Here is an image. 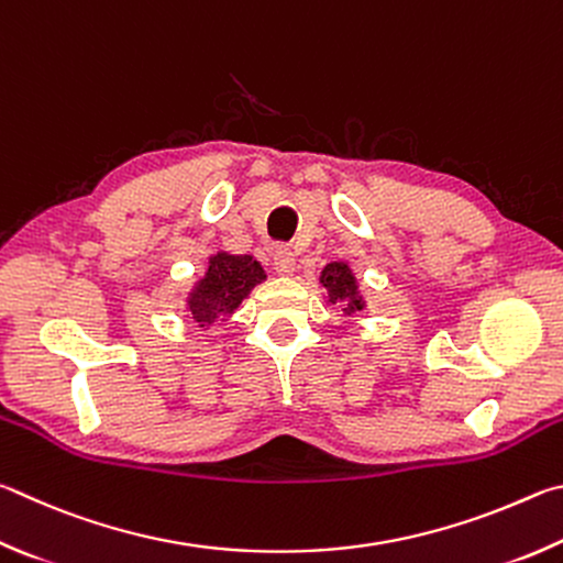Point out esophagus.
Here are the masks:
<instances>
[{"label": "esophagus", "mask_w": 563, "mask_h": 563, "mask_svg": "<svg viewBox=\"0 0 563 563\" xmlns=\"http://www.w3.org/2000/svg\"><path fill=\"white\" fill-rule=\"evenodd\" d=\"M272 260H274V269L279 272V274H284V276L297 269V260H294V252L289 250V246H284V244L276 246L274 254H272Z\"/></svg>", "instance_id": "obj_1"}]
</instances>
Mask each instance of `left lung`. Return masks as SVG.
<instances>
[{"mask_svg": "<svg viewBox=\"0 0 563 563\" xmlns=\"http://www.w3.org/2000/svg\"><path fill=\"white\" fill-rule=\"evenodd\" d=\"M321 284L329 289V299L336 301H346V311H361L363 303L358 299V287H356V276L351 274L346 264L333 262L327 264V269L321 272Z\"/></svg>", "mask_w": 563, "mask_h": 563, "instance_id": "1", "label": "left lung"}]
</instances>
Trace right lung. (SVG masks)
Masks as SVG:
<instances>
[{
  "label": "right lung",
  "mask_w": 563,
  "mask_h": 563,
  "mask_svg": "<svg viewBox=\"0 0 563 563\" xmlns=\"http://www.w3.org/2000/svg\"><path fill=\"white\" fill-rule=\"evenodd\" d=\"M264 279L262 264L246 254H214L205 279L190 294V311L197 323H212L227 317Z\"/></svg>",
  "instance_id": "right-lung-1"
}]
</instances>
